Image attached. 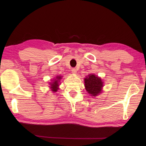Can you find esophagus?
<instances>
[{"label":"esophagus","mask_w":146,"mask_h":146,"mask_svg":"<svg viewBox=\"0 0 146 146\" xmlns=\"http://www.w3.org/2000/svg\"><path fill=\"white\" fill-rule=\"evenodd\" d=\"M72 73L74 74H77V69L76 68H72Z\"/></svg>","instance_id":"1"}]
</instances>
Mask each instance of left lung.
<instances>
[{"label":"left lung","mask_w":146,"mask_h":146,"mask_svg":"<svg viewBox=\"0 0 146 146\" xmlns=\"http://www.w3.org/2000/svg\"><path fill=\"white\" fill-rule=\"evenodd\" d=\"M85 86L88 94L91 96H98L102 92L104 83L101 78L94 74H90L85 78Z\"/></svg>","instance_id":"left-lung-1"}]
</instances>
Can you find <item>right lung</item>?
Returning <instances> with one entry per match:
<instances>
[{
	"label": "right lung",
	"mask_w": 146,
	"mask_h": 146,
	"mask_svg": "<svg viewBox=\"0 0 146 146\" xmlns=\"http://www.w3.org/2000/svg\"><path fill=\"white\" fill-rule=\"evenodd\" d=\"M61 76H58L56 77V78L54 79V80H53L52 82L50 83L49 85L50 88H51V90L53 92H56L58 90V86H59V82L60 79H61Z\"/></svg>",
	"instance_id": "obj_1"
}]
</instances>
